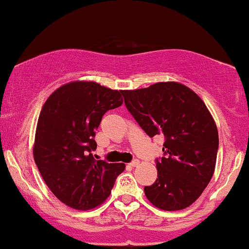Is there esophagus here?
I'll return each instance as SVG.
<instances>
[{
	"instance_id": "obj_1",
	"label": "esophagus",
	"mask_w": 249,
	"mask_h": 249,
	"mask_svg": "<svg viewBox=\"0 0 249 249\" xmlns=\"http://www.w3.org/2000/svg\"><path fill=\"white\" fill-rule=\"evenodd\" d=\"M139 164H140V160H131V162L129 163L130 166H136V165H139Z\"/></svg>"
}]
</instances>
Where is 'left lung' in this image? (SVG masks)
Instances as JSON below:
<instances>
[{
    "instance_id": "1",
    "label": "left lung",
    "mask_w": 249,
    "mask_h": 249,
    "mask_svg": "<svg viewBox=\"0 0 249 249\" xmlns=\"http://www.w3.org/2000/svg\"><path fill=\"white\" fill-rule=\"evenodd\" d=\"M124 105L150 137L164 136L163 156L155 160L157 178L144 194L153 205L177 211L203 194L214 172L219 136L203 100L178 83L122 90Z\"/></svg>"
}]
</instances>
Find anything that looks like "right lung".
Instances as JSON below:
<instances>
[{"label":"right lung","mask_w":249,"mask_h":249,"mask_svg":"<svg viewBox=\"0 0 249 249\" xmlns=\"http://www.w3.org/2000/svg\"><path fill=\"white\" fill-rule=\"evenodd\" d=\"M122 90L74 81L54 90L42 108L34 159L44 182L67 206L90 210L110 195L124 163L95 160V130L102 116L124 104Z\"/></svg>","instance_id":"add662e5"}]
</instances>
